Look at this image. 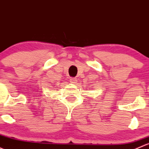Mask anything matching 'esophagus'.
<instances>
[{
  "label": "esophagus",
  "mask_w": 149,
  "mask_h": 149,
  "mask_svg": "<svg viewBox=\"0 0 149 149\" xmlns=\"http://www.w3.org/2000/svg\"><path fill=\"white\" fill-rule=\"evenodd\" d=\"M77 82V78L75 77H72L70 79V82L72 84H76Z\"/></svg>",
  "instance_id": "1"
}]
</instances>
